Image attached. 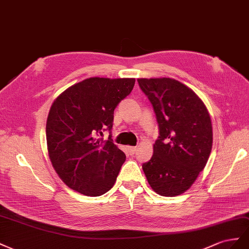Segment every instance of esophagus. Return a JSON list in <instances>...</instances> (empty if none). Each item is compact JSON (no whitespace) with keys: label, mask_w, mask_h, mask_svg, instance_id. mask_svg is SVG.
I'll return each instance as SVG.
<instances>
[{"label":"esophagus","mask_w":249,"mask_h":249,"mask_svg":"<svg viewBox=\"0 0 249 249\" xmlns=\"http://www.w3.org/2000/svg\"><path fill=\"white\" fill-rule=\"evenodd\" d=\"M128 150H129V153L132 155L137 152V147H128Z\"/></svg>","instance_id":"esophagus-1"}]
</instances>
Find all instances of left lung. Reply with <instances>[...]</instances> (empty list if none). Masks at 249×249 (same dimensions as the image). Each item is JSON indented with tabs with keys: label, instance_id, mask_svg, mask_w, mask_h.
I'll use <instances>...</instances> for the list:
<instances>
[{
	"label": "left lung",
	"instance_id": "left-lung-1",
	"mask_svg": "<svg viewBox=\"0 0 249 249\" xmlns=\"http://www.w3.org/2000/svg\"><path fill=\"white\" fill-rule=\"evenodd\" d=\"M138 82L152 104L160 129L144 173L158 194L180 195L208 162L213 145L210 113L193 90L175 79L141 78Z\"/></svg>",
	"mask_w": 249,
	"mask_h": 249
}]
</instances>
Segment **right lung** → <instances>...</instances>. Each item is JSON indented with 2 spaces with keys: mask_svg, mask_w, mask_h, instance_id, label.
Here are the masks:
<instances>
[{
  "mask_svg": "<svg viewBox=\"0 0 249 249\" xmlns=\"http://www.w3.org/2000/svg\"><path fill=\"white\" fill-rule=\"evenodd\" d=\"M134 78L93 77L66 89L47 119L48 151L53 168L69 188L100 196L116 182L125 153L112 143L113 111L134 87Z\"/></svg>",
  "mask_w": 249,
  "mask_h": 249,
  "instance_id": "add662e5",
  "label": "right lung"
}]
</instances>
